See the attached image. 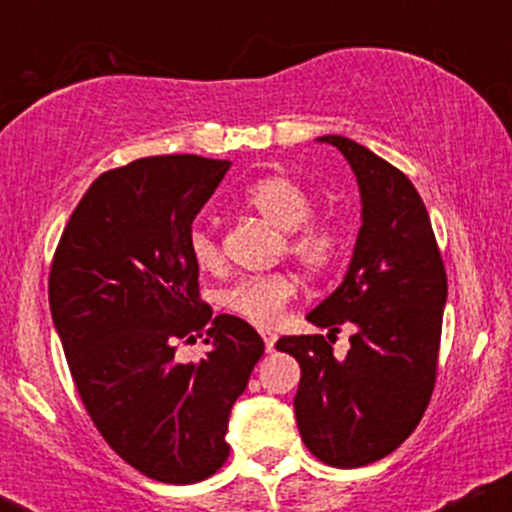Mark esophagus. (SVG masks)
I'll return each instance as SVG.
<instances>
[{"instance_id": "esophagus-1", "label": "esophagus", "mask_w": 512, "mask_h": 512, "mask_svg": "<svg viewBox=\"0 0 512 512\" xmlns=\"http://www.w3.org/2000/svg\"><path fill=\"white\" fill-rule=\"evenodd\" d=\"M262 339H264V349H267V354H272L274 351V344H276V332H269V330H262Z\"/></svg>"}]
</instances>
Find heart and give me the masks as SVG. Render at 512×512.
<instances>
[{"label": "heart", "mask_w": 512, "mask_h": 512, "mask_svg": "<svg viewBox=\"0 0 512 512\" xmlns=\"http://www.w3.org/2000/svg\"><path fill=\"white\" fill-rule=\"evenodd\" d=\"M240 202L281 233V252L308 274L325 272L334 262L339 250L337 228L327 221H308L313 199L298 182L269 175L245 187ZM187 248L199 269H216L221 264V248L207 228H195ZM293 296L296 281L289 274H267L240 279L223 293V305L252 325L269 327L279 320Z\"/></svg>", "instance_id": "b5f03b06"}]
</instances>
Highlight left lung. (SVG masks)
I'll return each mask as SVG.
<instances>
[{"mask_svg":"<svg viewBox=\"0 0 512 512\" xmlns=\"http://www.w3.org/2000/svg\"><path fill=\"white\" fill-rule=\"evenodd\" d=\"M342 151L361 192V228L342 284L308 322L355 327L344 359L322 334L281 337L276 349L301 363L293 409L317 460L363 467L397 450L419 426L436 383L448 279L431 219L402 170L354 139L325 134Z\"/></svg>","mask_w":512,"mask_h":512,"instance_id":"obj_1","label":"left lung"}]
</instances>
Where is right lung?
<instances>
[{
  "mask_svg": "<svg viewBox=\"0 0 512 512\" xmlns=\"http://www.w3.org/2000/svg\"><path fill=\"white\" fill-rule=\"evenodd\" d=\"M231 161L151 156L108 170L76 204L50 269V313L81 402L127 464L195 484L226 462L228 419L264 354L245 320L211 317L187 240ZM208 332V356L174 361Z\"/></svg>",
  "mask_w": 512,
  "mask_h": 512,
  "instance_id": "obj_1",
  "label": "right lung"
}]
</instances>
